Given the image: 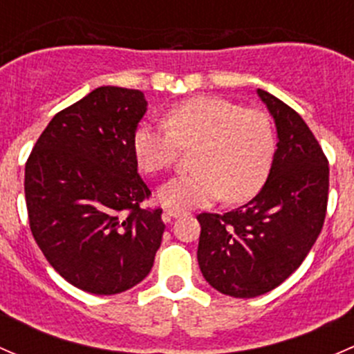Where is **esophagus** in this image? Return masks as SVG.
Returning a JSON list of instances; mask_svg holds the SVG:
<instances>
[{
	"instance_id": "esophagus-1",
	"label": "esophagus",
	"mask_w": 354,
	"mask_h": 354,
	"mask_svg": "<svg viewBox=\"0 0 354 354\" xmlns=\"http://www.w3.org/2000/svg\"><path fill=\"white\" fill-rule=\"evenodd\" d=\"M164 214H166V217H180V216H185V210L181 209H174V207H167L166 210H164Z\"/></svg>"
}]
</instances>
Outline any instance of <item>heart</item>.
I'll list each match as a JSON object with an SVG mask.
<instances>
[{
  "label": "heart",
  "mask_w": 354,
  "mask_h": 354,
  "mask_svg": "<svg viewBox=\"0 0 354 354\" xmlns=\"http://www.w3.org/2000/svg\"><path fill=\"white\" fill-rule=\"evenodd\" d=\"M164 128L144 124L133 135V152L144 173L171 169L181 151H192V173L164 183L157 197L185 209L223 198L227 203L253 197L266 183L276 156L272 120L223 97L202 95L174 106Z\"/></svg>",
  "instance_id": "obj_1"
}]
</instances>
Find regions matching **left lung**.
<instances>
[{
	"mask_svg": "<svg viewBox=\"0 0 354 354\" xmlns=\"http://www.w3.org/2000/svg\"><path fill=\"white\" fill-rule=\"evenodd\" d=\"M259 95L279 137L266 185L238 209L197 216L200 270L210 286L234 298L263 295L301 266L329 200V160L308 124L276 95L262 88Z\"/></svg>",
	"mask_w": 354,
	"mask_h": 354,
	"instance_id": "obj_1",
	"label": "left lung"
}]
</instances>
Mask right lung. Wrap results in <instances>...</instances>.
<instances>
[{
  "label": "right lung",
  "mask_w": 354,
  "mask_h": 354,
  "mask_svg": "<svg viewBox=\"0 0 354 354\" xmlns=\"http://www.w3.org/2000/svg\"><path fill=\"white\" fill-rule=\"evenodd\" d=\"M147 109L137 88L99 87L55 114L25 162L32 236L82 291L116 295L154 266L162 209L137 171L133 135Z\"/></svg>",
  "instance_id": "1"
}]
</instances>
